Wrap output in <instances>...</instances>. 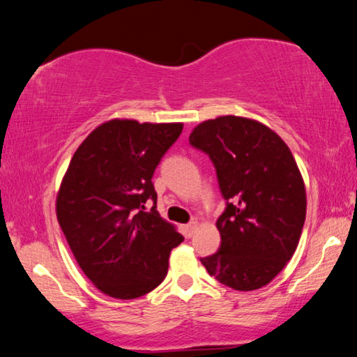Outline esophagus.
<instances>
[{
    "label": "esophagus",
    "mask_w": 357,
    "mask_h": 357,
    "mask_svg": "<svg viewBox=\"0 0 357 357\" xmlns=\"http://www.w3.org/2000/svg\"><path fill=\"white\" fill-rule=\"evenodd\" d=\"M197 228H198V223L197 222H190L189 225L185 227V231H187V236H193V233L197 231Z\"/></svg>",
    "instance_id": "obj_1"
}]
</instances>
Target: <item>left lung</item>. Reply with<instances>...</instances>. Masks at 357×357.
<instances>
[{
    "mask_svg": "<svg viewBox=\"0 0 357 357\" xmlns=\"http://www.w3.org/2000/svg\"><path fill=\"white\" fill-rule=\"evenodd\" d=\"M189 142L211 157L227 200L215 222L219 250L200 261L238 291L268 285L294 255L305 222V184L291 151L268 126L233 114L203 121Z\"/></svg>",
    "mask_w": 357,
    "mask_h": 357,
    "instance_id": "obj_1",
    "label": "left lung"
}]
</instances>
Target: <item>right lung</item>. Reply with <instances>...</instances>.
<instances>
[{
  "mask_svg": "<svg viewBox=\"0 0 357 357\" xmlns=\"http://www.w3.org/2000/svg\"><path fill=\"white\" fill-rule=\"evenodd\" d=\"M183 123L110 119L72 155L56 195V217L84 275L114 299H137L164 282L176 227L162 219L153 174Z\"/></svg>",
  "mask_w": 357,
  "mask_h": 357,
  "instance_id": "obj_1",
  "label": "right lung"
}]
</instances>
